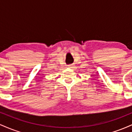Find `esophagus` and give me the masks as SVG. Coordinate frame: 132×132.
Masks as SVG:
<instances>
[{
    "instance_id": "esophagus-1",
    "label": "esophagus",
    "mask_w": 132,
    "mask_h": 132,
    "mask_svg": "<svg viewBox=\"0 0 132 132\" xmlns=\"http://www.w3.org/2000/svg\"><path fill=\"white\" fill-rule=\"evenodd\" d=\"M68 67H69V68H72L74 67V65H72V64H69V65H68Z\"/></svg>"
}]
</instances>
